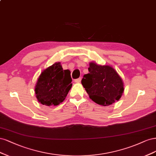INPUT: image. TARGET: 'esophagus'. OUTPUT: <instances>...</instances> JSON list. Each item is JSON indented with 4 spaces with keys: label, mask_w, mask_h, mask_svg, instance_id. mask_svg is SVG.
Returning a JSON list of instances; mask_svg holds the SVG:
<instances>
[{
    "label": "esophagus",
    "mask_w": 156,
    "mask_h": 156,
    "mask_svg": "<svg viewBox=\"0 0 156 156\" xmlns=\"http://www.w3.org/2000/svg\"><path fill=\"white\" fill-rule=\"evenodd\" d=\"M81 80H82L81 78H78L77 79H75L74 80V82H76V83H80V82H81Z\"/></svg>",
    "instance_id": "obj_1"
}]
</instances>
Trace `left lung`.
I'll return each mask as SVG.
<instances>
[{
	"label": "left lung",
	"mask_w": 156,
	"mask_h": 156,
	"mask_svg": "<svg viewBox=\"0 0 156 156\" xmlns=\"http://www.w3.org/2000/svg\"><path fill=\"white\" fill-rule=\"evenodd\" d=\"M89 73L82 83L89 98L99 105H109L121 97L124 92L122 78L112 67L90 63Z\"/></svg>",
	"instance_id": "1"
}]
</instances>
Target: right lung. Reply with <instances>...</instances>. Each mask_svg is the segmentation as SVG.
Segmentation results:
<instances>
[{
    "label": "right lung",
    "instance_id": "right-lung-1",
    "mask_svg": "<svg viewBox=\"0 0 156 156\" xmlns=\"http://www.w3.org/2000/svg\"><path fill=\"white\" fill-rule=\"evenodd\" d=\"M72 78L67 70L60 63H55L40 74L35 91L36 98L43 105H58L66 98L72 87Z\"/></svg>",
    "mask_w": 156,
    "mask_h": 156
}]
</instances>
